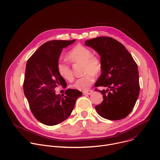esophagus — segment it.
Instances as JSON below:
<instances>
[{
  "label": "esophagus",
  "mask_w": 160,
  "mask_h": 160,
  "mask_svg": "<svg viewBox=\"0 0 160 160\" xmlns=\"http://www.w3.org/2000/svg\"><path fill=\"white\" fill-rule=\"evenodd\" d=\"M92 92H93V91H92V90H87V91H83V93L84 94H91V93H92Z\"/></svg>",
  "instance_id": "esophagus-1"
}]
</instances>
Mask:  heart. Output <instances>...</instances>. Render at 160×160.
I'll return each mask as SVG.
<instances>
[{
	"mask_svg": "<svg viewBox=\"0 0 160 160\" xmlns=\"http://www.w3.org/2000/svg\"><path fill=\"white\" fill-rule=\"evenodd\" d=\"M68 58L72 62L83 63V73L86 74L74 82L72 87L80 91L88 89L94 81V74L97 75L101 72L100 60L93 55L91 49L80 45L74 47L68 53ZM57 68L59 75L63 79L69 82L73 80V74L68 63L60 60L57 63Z\"/></svg>",
	"mask_w": 160,
	"mask_h": 160,
	"instance_id": "obj_1",
	"label": "heart"
}]
</instances>
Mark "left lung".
I'll list each match as a JSON object with an SVG mask.
<instances>
[{
	"instance_id": "8db88e82",
	"label": "left lung",
	"mask_w": 160,
	"mask_h": 160,
	"mask_svg": "<svg viewBox=\"0 0 160 160\" xmlns=\"http://www.w3.org/2000/svg\"><path fill=\"white\" fill-rule=\"evenodd\" d=\"M85 44L100 56L102 74L95 87H104L99 91L103 102L95 106L102 118L109 120L125 118L133 109L140 92L139 74L136 63L130 52L115 39L99 37L85 42Z\"/></svg>"
}]
</instances>
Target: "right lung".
Here are the masks:
<instances>
[{
	"label": "right lung",
	"instance_id": "add662e5",
	"mask_svg": "<svg viewBox=\"0 0 160 160\" xmlns=\"http://www.w3.org/2000/svg\"><path fill=\"white\" fill-rule=\"evenodd\" d=\"M76 40H51L42 45L28 60L24 92L30 109L40 123L55 125L71 115L77 99L82 95L77 89H68L65 96L57 94L55 88L66 84L57 71V63L63 48Z\"/></svg>",
	"mask_w": 160,
	"mask_h": 160
}]
</instances>
